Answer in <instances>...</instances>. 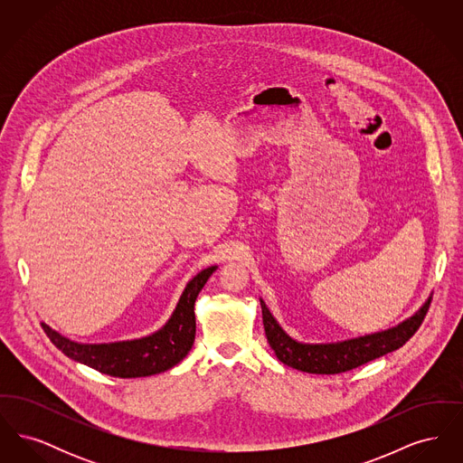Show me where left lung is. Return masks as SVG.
Segmentation results:
<instances>
[{
  "label": "left lung",
  "mask_w": 463,
  "mask_h": 463,
  "mask_svg": "<svg viewBox=\"0 0 463 463\" xmlns=\"http://www.w3.org/2000/svg\"><path fill=\"white\" fill-rule=\"evenodd\" d=\"M429 306L430 297L417 312L387 330L374 331L338 342L308 344L289 336L260 298L265 336L276 357L298 372L314 374L344 373L402 347L419 330Z\"/></svg>",
  "instance_id": "1"
}]
</instances>
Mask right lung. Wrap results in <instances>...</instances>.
<instances>
[{
	"label": "right lung",
	"instance_id": "right-lung-1",
	"mask_svg": "<svg viewBox=\"0 0 463 463\" xmlns=\"http://www.w3.org/2000/svg\"><path fill=\"white\" fill-rule=\"evenodd\" d=\"M219 265H210L198 272L184 288L168 321L159 330L130 340L87 344L64 336L42 323L52 344L74 359L100 373L119 378H138L168 372L193 349L196 336L194 304L199 291Z\"/></svg>",
	"mask_w": 463,
	"mask_h": 463
}]
</instances>
